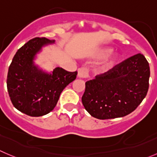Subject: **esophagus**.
Returning a JSON list of instances; mask_svg holds the SVG:
<instances>
[{
  "label": "esophagus",
  "mask_w": 157,
  "mask_h": 157,
  "mask_svg": "<svg viewBox=\"0 0 157 157\" xmlns=\"http://www.w3.org/2000/svg\"><path fill=\"white\" fill-rule=\"evenodd\" d=\"M89 76V71L86 68H80L78 70V77L80 78H86Z\"/></svg>",
  "instance_id": "obj_1"
}]
</instances>
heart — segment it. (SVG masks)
<instances>
[{
    "label": "heart",
    "mask_w": 157,
    "mask_h": 157,
    "mask_svg": "<svg viewBox=\"0 0 157 157\" xmlns=\"http://www.w3.org/2000/svg\"><path fill=\"white\" fill-rule=\"evenodd\" d=\"M113 52L111 48H101L98 51V52L95 53V57L97 59H102L104 58L107 57L109 54H111V52ZM118 56L116 55H113L109 56V57L107 58L106 59L103 61L102 62V64L98 66V71H105L107 70L110 69V68H113L116 63L117 62Z\"/></svg>",
    "instance_id": "b5f03b06"
}]
</instances>
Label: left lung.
<instances>
[{"instance_id":"1","label":"left lung","mask_w":157,"mask_h":157,"mask_svg":"<svg viewBox=\"0 0 157 157\" xmlns=\"http://www.w3.org/2000/svg\"><path fill=\"white\" fill-rule=\"evenodd\" d=\"M150 70L141 53L86 82L82 102L98 119L123 117L133 112L147 95Z\"/></svg>"}]
</instances>
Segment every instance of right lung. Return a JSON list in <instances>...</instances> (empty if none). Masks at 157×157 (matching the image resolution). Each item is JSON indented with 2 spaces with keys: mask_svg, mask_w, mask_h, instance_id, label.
Masks as SVG:
<instances>
[{
  "mask_svg": "<svg viewBox=\"0 0 157 157\" xmlns=\"http://www.w3.org/2000/svg\"><path fill=\"white\" fill-rule=\"evenodd\" d=\"M55 43L46 38L28 41L14 55L8 68L7 87L13 105L30 116H42L54 109L63 89L76 78L77 71L57 67L47 73L35 65L43 46Z\"/></svg>",
  "mask_w": 157,
  "mask_h": 157,
  "instance_id": "right-lung-1",
  "label": "right lung"
}]
</instances>
